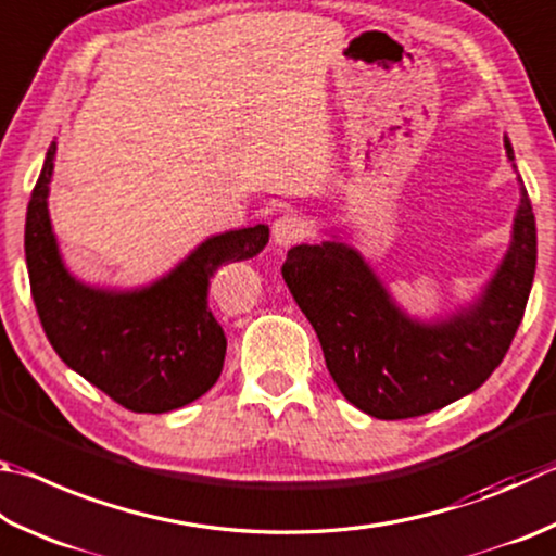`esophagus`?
<instances>
[{
  "mask_svg": "<svg viewBox=\"0 0 556 556\" xmlns=\"http://www.w3.org/2000/svg\"><path fill=\"white\" fill-rule=\"evenodd\" d=\"M304 236H306V224L304 218L296 214H285L271 224V240H275V245L279 248L294 245Z\"/></svg>",
  "mask_w": 556,
  "mask_h": 556,
  "instance_id": "34e87169",
  "label": "esophagus"
}]
</instances>
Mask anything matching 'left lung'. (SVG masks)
Returning a JSON list of instances; mask_svg holds the SVG:
<instances>
[{"label":"left lung","mask_w":556,"mask_h":556,"mask_svg":"<svg viewBox=\"0 0 556 556\" xmlns=\"http://www.w3.org/2000/svg\"><path fill=\"white\" fill-rule=\"evenodd\" d=\"M503 146L518 175L508 136ZM518 187L510 243L496 271L469 304L435 318L403 311L340 228L326 230L318 245L301 243L287 252L281 275L352 406L379 420L416 418L477 391L501 365L538 265V228L520 175Z\"/></svg>","instance_id":"8db88e82"}]
</instances>
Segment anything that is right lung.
Segmentation results:
<instances>
[{"label": "right lung", "instance_id": "obj_1", "mask_svg": "<svg viewBox=\"0 0 556 556\" xmlns=\"http://www.w3.org/2000/svg\"><path fill=\"white\" fill-rule=\"evenodd\" d=\"M53 140L26 211V269L50 345L65 365L136 413H169L214 387L226 332L208 308V281L226 262L255 257L269 226L208 236L150 285L118 289L77 279L60 252L48 211Z\"/></svg>", "mask_w": 556, "mask_h": 556}]
</instances>
